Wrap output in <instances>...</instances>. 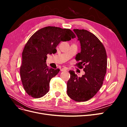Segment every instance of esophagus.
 I'll list each match as a JSON object with an SVG mask.
<instances>
[{"instance_id":"esophagus-1","label":"esophagus","mask_w":127,"mask_h":127,"mask_svg":"<svg viewBox=\"0 0 127 127\" xmlns=\"http://www.w3.org/2000/svg\"><path fill=\"white\" fill-rule=\"evenodd\" d=\"M67 68H66V67H64V68H63L62 69H61V71H66V70H67Z\"/></svg>"}]
</instances>
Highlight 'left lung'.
<instances>
[{"instance_id":"1","label":"left lung","mask_w":127,"mask_h":127,"mask_svg":"<svg viewBox=\"0 0 127 127\" xmlns=\"http://www.w3.org/2000/svg\"><path fill=\"white\" fill-rule=\"evenodd\" d=\"M81 45V51L75 57L76 66L83 69L85 74L78 77L70 70L67 94L77 102L89 100L103 85L106 72L107 55L104 46L94 34L85 30L74 29Z\"/></svg>"}]
</instances>
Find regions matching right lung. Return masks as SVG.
<instances>
[{
    "mask_svg": "<svg viewBox=\"0 0 127 127\" xmlns=\"http://www.w3.org/2000/svg\"><path fill=\"white\" fill-rule=\"evenodd\" d=\"M76 37L70 29L47 26L40 29L31 36L22 52L20 75L25 92L33 98H40L49 90L51 79L59 69L49 68L46 64L48 54L55 53L61 41Z\"/></svg>",
    "mask_w": 127,
    "mask_h": 127,
    "instance_id": "obj_1",
    "label": "right lung"
}]
</instances>
